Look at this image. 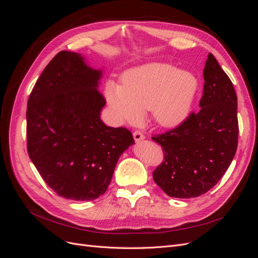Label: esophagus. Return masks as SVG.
<instances>
[{
  "label": "esophagus",
  "mask_w": 258,
  "mask_h": 258,
  "mask_svg": "<svg viewBox=\"0 0 258 258\" xmlns=\"http://www.w3.org/2000/svg\"><path fill=\"white\" fill-rule=\"evenodd\" d=\"M134 138H135V140H136V142H139V141H141V140H144V135L142 134L141 131L140 130H137V131H135L134 132Z\"/></svg>",
  "instance_id": "obj_1"
}]
</instances>
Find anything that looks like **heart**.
I'll list each match as a JSON object with an SVG mask.
<instances>
[{"label": "heart", "instance_id": "heart-1", "mask_svg": "<svg viewBox=\"0 0 258 258\" xmlns=\"http://www.w3.org/2000/svg\"><path fill=\"white\" fill-rule=\"evenodd\" d=\"M197 89L194 74L154 62L129 70L121 85L108 81L105 98L117 120L134 121L140 111L151 108L160 126L175 127L188 116Z\"/></svg>", "mask_w": 258, "mask_h": 258}]
</instances>
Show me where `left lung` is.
Masks as SVG:
<instances>
[{"mask_svg": "<svg viewBox=\"0 0 258 258\" xmlns=\"http://www.w3.org/2000/svg\"><path fill=\"white\" fill-rule=\"evenodd\" d=\"M204 79L198 113L191 112L174 129L152 137L162 146L165 157L153 178L170 197L195 198L209 191L237 151V95L212 53L206 61Z\"/></svg>", "mask_w": 258, "mask_h": 258, "instance_id": "left-lung-1", "label": "left lung"}]
</instances>
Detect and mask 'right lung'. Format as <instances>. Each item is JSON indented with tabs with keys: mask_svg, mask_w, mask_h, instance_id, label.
I'll return each instance as SVG.
<instances>
[{
	"mask_svg": "<svg viewBox=\"0 0 258 258\" xmlns=\"http://www.w3.org/2000/svg\"><path fill=\"white\" fill-rule=\"evenodd\" d=\"M102 71L81 53L60 51L30 93L27 147L38 173L59 196L89 201L110 185L120 155L135 143L123 127L100 118L105 99L98 90Z\"/></svg>",
	"mask_w": 258,
	"mask_h": 258,
	"instance_id": "1",
	"label": "right lung"
}]
</instances>
